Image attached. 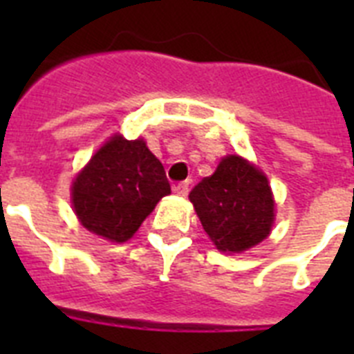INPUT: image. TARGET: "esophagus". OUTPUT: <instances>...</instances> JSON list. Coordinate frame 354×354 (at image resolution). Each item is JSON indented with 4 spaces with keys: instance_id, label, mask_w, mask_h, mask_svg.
<instances>
[{
    "instance_id": "1",
    "label": "esophagus",
    "mask_w": 354,
    "mask_h": 354,
    "mask_svg": "<svg viewBox=\"0 0 354 354\" xmlns=\"http://www.w3.org/2000/svg\"><path fill=\"white\" fill-rule=\"evenodd\" d=\"M174 192L180 196H186L187 192H189V180H183V183L175 184Z\"/></svg>"
}]
</instances>
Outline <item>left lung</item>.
<instances>
[{
	"label": "left lung",
	"mask_w": 354,
	"mask_h": 354,
	"mask_svg": "<svg viewBox=\"0 0 354 354\" xmlns=\"http://www.w3.org/2000/svg\"><path fill=\"white\" fill-rule=\"evenodd\" d=\"M202 227L221 252H243L268 237L274 220L270 184L239 156H228L189 193Z\"/></svg>",
	"instance_id": "8db88e82"
}]
</instances>
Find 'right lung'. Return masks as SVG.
I'll use <instances>...</instances> for the list:
<instances>
[{"mask_svg": "<svg viewBox=\"0 0 354 354\" xmlns=\"http://www.w3.org/2000/svg\"><path fill=\"white\" fill-rule=\"evenodd\" d=\"M168 193L165 168L145 142L113 136L76 177L72 204L90 232L124 243Z\"/></svg>", "mask_w": 354, "mask_h": 354, "instance_id": "1", "label": "right lung"}]
</instances>
